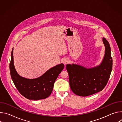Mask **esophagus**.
Listing matches in <instances>:
<instances>
[{
    "label": "esophagus",
    "instance_id": "1",
    "mask_svg": "<svg viewBox=\"0 0 122 122\" xmlns=\"http://www.w3.org/2000/svg\"><path fill=\"white\" fill-rule=\"evenodd\" d=\"M68 63V61L67 59H64V60H63V63H64L65 65L67 64Z\"/></svg>",
    "mask_w": 122,
    "mask_h": 122
}]
</instances>
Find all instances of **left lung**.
Wrapping results in <instances>:
<instances>
[{
	"instance_id": "left-lung-1",
	"label": "left lung",
	"mask_w": 122,
	"mask_h": 122,
	"mask_svg": "<svg viewBox=\"0 0 122 122\" xmlns=\"http://www.w3.org/2000/svg\"><path fill=\"white\" fill-rule=\"evenodd\" d=\"M105 53L101 64L95 67L86 68L75 64H67L71 88L76 95L86 97L102 91L109 80L112 67V59L109 42L103 38Z\"/></svg>"
}]
</instances>
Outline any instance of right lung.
<instances>
[{
	"label": "right lung",
	"mask_w": 122,
	"mask_h": 122,
	"mask_svg": "<svg viewBox=\"0 0 122 122\" xmlns=\"http://www.w3.org/2000/svg\"><path fill=\"white\" fill-rule=\"evenodd\" d=\"M64 67L61 64L50 68L38 78L27 79L17 73L13 64V49L10 63V73L13 82L20 93L25 98L39 100L48 97L53 91L54 83Z\"/></svg>",
	"instance_id": "1"
}]
</instances>
